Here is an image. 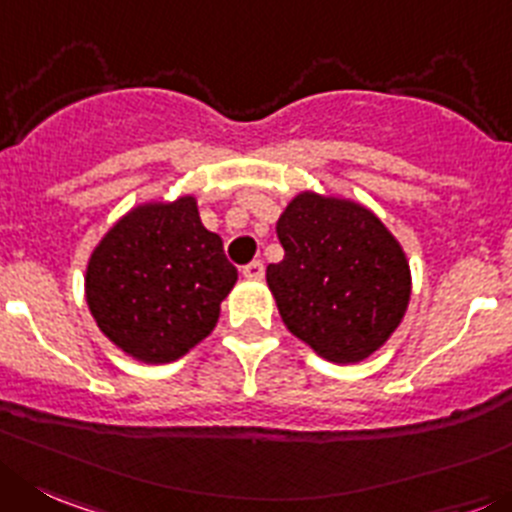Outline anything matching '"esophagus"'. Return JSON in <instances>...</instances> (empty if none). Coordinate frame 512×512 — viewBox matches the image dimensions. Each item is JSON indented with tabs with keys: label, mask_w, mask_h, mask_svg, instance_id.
<instances>
[{
	"label": "esophagus",
	"mask_w": 512,
	"mask_h": 512,
	"mask_svg": "<svg viewBox=\"0 0 512 512\" xmlns=\"http://www.w3.org/2000/svg\"><path fill=\"white\" fill-rule=\"evenodd\" d=\"M242 275L250 280H260L262 275H265V265H262V260H252L247 262L245 267H242Z\"/></svg>",
	"instance_id": "esophagus-1"
}]
</instances>
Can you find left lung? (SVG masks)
<instances>
[{
  "instance_id": "obj_1",
  "label": "left lung",
  "mask_w": 512,
  "mask_h": 512,
  "mask_svg": "<svg viewBox=\"0 0 512 512\" xmlns=\"http://www.w3.org/2000/svg\"><path fill=\"white\" fill-rule=\"evenodd\" d=\"M285 257L267 265L280 318L328 361L371 356L404 318L412 278L389 229L361 204L305 191L278 219Z\"/></svg>"
}]
</instances>
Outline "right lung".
<instances>
[{"label": "right lung", "instance_id": "obj_1", "mask_svg": "<svg viewBox=\"0 0 512 512\" xmlns=\"http://www.w3.org/2000/svg\"><path fill=\"white\" fill-rule=\"evenodd\" d=\"M237 283L197 202L143 204L95 247L85 295L100 331L146 364H169L212 333Z\"/></svg>", "mask_w": 512, "mask_h": 512}]
</instances>
